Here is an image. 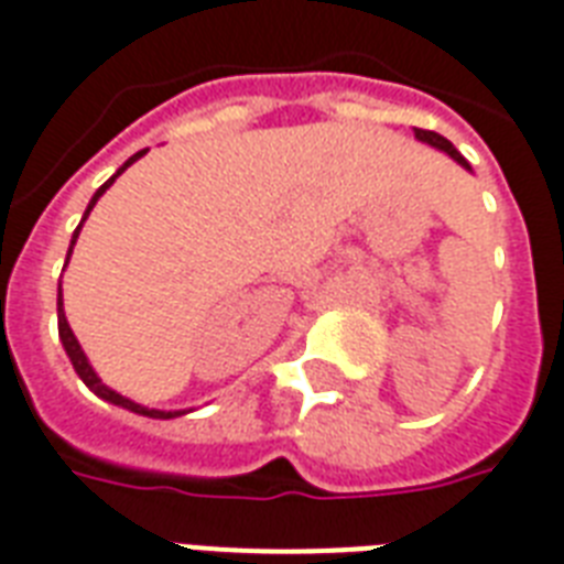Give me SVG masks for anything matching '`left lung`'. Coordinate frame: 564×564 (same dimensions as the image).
Instances as JSON below:
<instances>
[{"instance_id": "1", "label": "left lung", "mask_w": 564, "mask_h": 564, "mask_svg": "<svg viewBox=\"0 0 564 564\" xmlns=\"http://www.w3.org/2000/svg\"><path fill=\"white\" fill-rule=\"evenodd\" d=\"M415 137H419L421 143H431V145H436V149H442V152H448L454 158V161H457V164L469 170V161H466V158H463V154L457 152V149H454V145L448 143L445 137H440V133H436V131H424V128H415Z\"/></svg>"}]
</instances>
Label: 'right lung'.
<instances>
[{
  "label": "right lung",
  "mask_w": 564,
  "mask_h": 564,
  "mask_svg": "<svg viewBox=\"0 0 564 564\" xmlns=\"http://www.w3.org/2000/svg\"><path fill=\"white\" fill-rule=\"evenodd\" d=\"M143 154H145V149H143V152L133 154L131 161H128V164H124L122 170L116 173V176H122L124 170H128V166H131L133 161H137V158H143ZM116 176H112L110 182H104V185L98 187V191H95V197H91V203H89V208H86V215H83V220L89 218V212H91V208H95L98 197H101L104 191H107V187H110L112 182H116ZM83 220H80V227H83ZM80 227L74 229V239H70V248H68V260H70V250H74V241H77V236H80ZM68 260H65V265H68ZM59 337H62V346H65V352H68L70 365H74V370H77V377H80L83 382H86V386H89L91 391H95V394H98V398L110 400V403H116V406H124V410L137 412V415H149V419H176V415H185V412L145 410V406H140V403H133V400L122 398V394H116L112 388H107L101 382V379L95 377V370H91V365H89V361H86V356H83V349H80V344H77V337H74V332H70L68 319H65V314H62V283H59Z\"/></svg>",
  "instance_id": "right-lung-1"
}]
</instances>
